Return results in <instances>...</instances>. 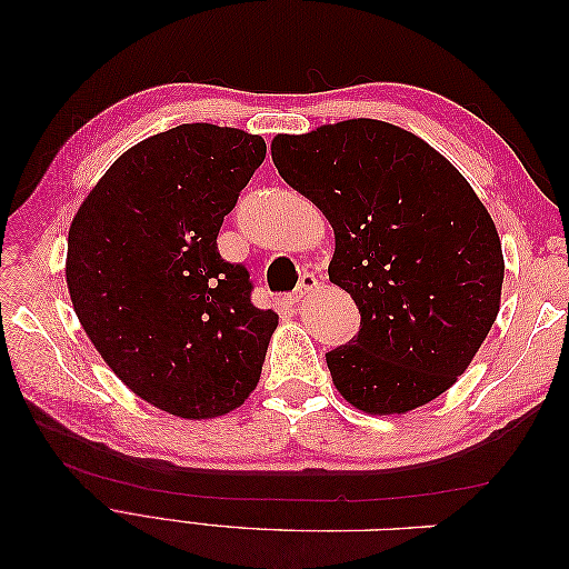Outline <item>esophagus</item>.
Here are the masks:
<instances>
[{
  "label": "esophagus",
  "instance_id": "obj_1",
  "mask_svg": "<svg viewBox=\"0 0 569 569\" xmlns=\"http://www.w3.org/2000/svg\"><path fill=\"white\" fill-rule=\"evenodd\" d=\"M318 287V280H316V274L313 272H303L301 274V280H299V284H297V289H295V295H291V303H299L301 299H306L308 295H311V291Z\"/></svg>",
  "mask_w": 569,
  "mask_h": 569
}]
</instances>
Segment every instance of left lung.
<instances>
[{"label":"left lung","mask_w":569,"mask_h":569,"mask_svg":"<svg viewBox=\"0 0 569 569\" xmlns=\"http://www.w3.org/2000/svg\"><path fill=\"white\" fill-rule=\"evenodd\" d=\"M272 161L335 228L358 335L325 360L343 399L406 412L449 389L498 316L503 253L472 187L420 137L358 118L278 134Z\"/></svg>","instance_id":"left-lung-1"}]
</instances>
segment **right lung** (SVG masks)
<instances>
[{
    "instance_id": "add662e5",
    "label": "right lung",
    "mask_w": 569,
    "mask_h": 569,
    "mask_svg": "<svg viewBox=\"0 0 569 569\" xmlns=\"http://www.w3.org/2000/svg\"><path fill=\"white\" fill-rule=\"evenodd\" d=\"M266 159L258 134L178 126L126 151L68 230L66 282L82 330L140 399L216 418L258 385L278 316L253 306L222 220Z\"/></svg>"
}]
</instances>
